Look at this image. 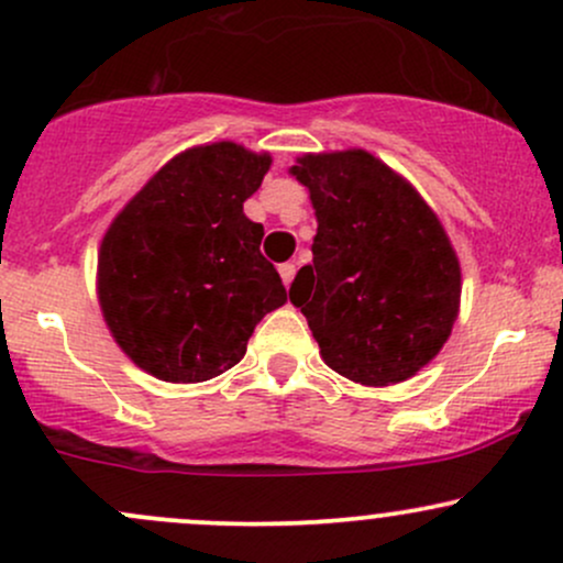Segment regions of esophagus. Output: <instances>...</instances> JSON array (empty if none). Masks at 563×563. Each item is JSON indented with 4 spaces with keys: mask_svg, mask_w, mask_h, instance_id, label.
I'll return each instance as SVG.
<instances>
[{
    "mask_svg": "<svg viewBox=\"0 0 563 563\" xmlns=\"http://www.w3.org/2000/svg\"><path fill=\"white\" fill-rule=\"evenodd\" d=\"M277 269H280L283 283H286V286H288V283L294 280V275H296V264L294 262H286V264H280V267H277Z\"/></svg>",
    "mask_w": 563,
    "mask_h": 563,
    "instance_id": "1",
    "label": "esophagus"
}]
</instances>
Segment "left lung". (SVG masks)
Wrapping results in <instances>:
<instances>
[{
    "label": "left lung",
    "instance_id": "8db88e82",
    "mask_svg": "<svg viewBox=\"0 0 563 563\" xmlns=\"http://www.w3.org/2000/svg\"><path fill=\"white\" fill-rule=\"evenodd\" d=\"M318 235L290 283L320 354L341 376L389 386L437 357L461 303V264L426 200L365 151L303 156Z\"/></svg>",
    "mask_w": 563,
    "mask_h": 563
}]
</instances>
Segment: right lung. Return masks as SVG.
Returning a JSON list of instances; mask_svg holds the SVG:
<instances>
[{
    "label": "right lung",
    "mask_w": 563,
    "mask_h": 563,
    "mask_svg": "<svg viewBox=\"0 0 563 563\" xmlns=\"http://www.w3.org/2000/svg\"><path fill=\"white\" fill-rule=\"evenodd\" d=\"M269 164L235 142L179 153L102 238V314L151 376L198 384L230 371L264 314L288 301L260 251L264 228L243 214Z\"/></svg>",
    "instance_id": "right-lung-1"
}]
</instances>
